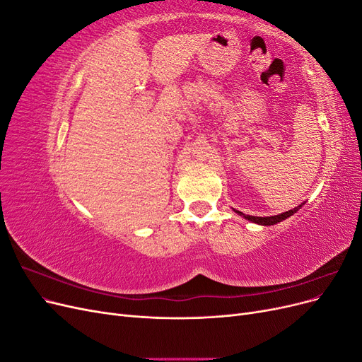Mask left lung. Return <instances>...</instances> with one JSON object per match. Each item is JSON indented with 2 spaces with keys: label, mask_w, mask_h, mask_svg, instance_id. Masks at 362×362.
<instances>
[{
  "label": "left lung",
  "mask_w": 362,
  "mask_h": 362,
  "mask_svg": "<svg viewBox=\"0 0 362 362\" xmlns=\"http://www.w3.org/2000/svg\"><path fill=\"white\" fill-rule=\"evenodd\" d=\"M302 205H299V206H296V208H293V210H288V211H286V213H281V214H278V216H269V217H257V216H245L242 211H235V213H238V214H243L245 216V218H247V221H250V222H254V223H258V225H275V223H278V222H282V221H286L287 217H290V216H293L296 211L299 210Z\"/></svg>",
  "instance_id": "obj_1"
}]
</instances>
